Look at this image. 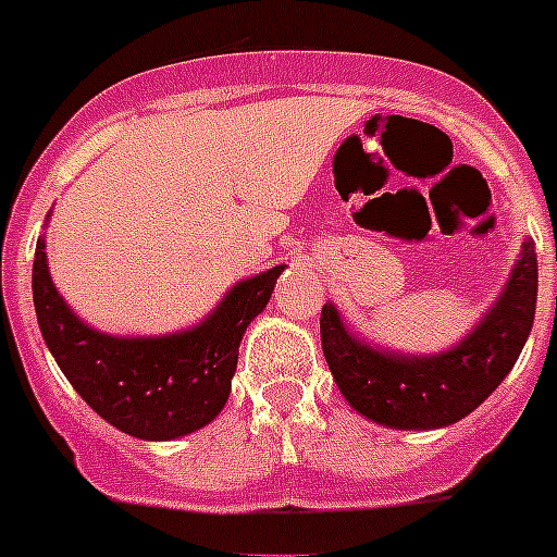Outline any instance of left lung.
Masks as SVG:
<instances>
[{"instance_id": "obj_1", "label": "left lung", "mask_w": 557, "mask_h": 557, "mask_svg": "<svg viewBox=\"0 0 557 557\" xmlns=\"http://www.w3.org/2000/svg\"><path fill=\"white\" fill-rule=\"evenodd\" d=\"M539 259L524 239L503 293L469 334L438 354H400L361 339L334 304L320 312V339L342 397L375 425L433 431L472 414L517 364L535 318Z\"/></svg>"}]
</instances>
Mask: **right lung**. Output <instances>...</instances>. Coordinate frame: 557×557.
Segmentation results:
<instances>
[{
    "label": "right lung",
    "mask_w": 557,
    "mask_h": 557,
    "mask_svg": "<svg viewBox=\"0 0 557 557\" xmlns=\"http://www.w3.org/2000/svg\"><path fill=\"white\" fill-rule=\"evenodd\" d=\"M282 273L284 264H275L237 282L190 329L115 336L88 325L65 304L46 262V237H38L33 300L46 348L76 395L129 436L171 442L201 431L221 414L245 329L264 312Z\"/></svg>",
    "instance_id": "right-lung-1"
}]
</instances>
